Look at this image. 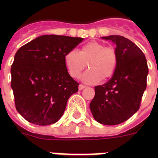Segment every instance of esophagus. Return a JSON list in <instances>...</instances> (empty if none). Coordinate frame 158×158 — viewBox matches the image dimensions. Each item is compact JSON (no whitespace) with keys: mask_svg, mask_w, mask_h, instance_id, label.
I'll return each instance as SVG.
<instances>
[{"mask_svg":"<svg viewBox=\"0 0 158 158\" xmlns=\"http://www.w3.org/2000/svg\"><path fill=\"white\" fill-rule=\"evenodd\" d=\"M85 88V86L84 85H79V90H82V89H84Z\"/></svg>","mask_w":158,"mask_h":158,"instance_id":"obj_1","label":"esophagus"}]
</instances>
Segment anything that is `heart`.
Instances as JSON below:
<instances>
[{"label":"heart","mask_w":158,"mask_h":158,"mask_svg":"<svg viewBox=\"0 0 158 158\" xmlns=\"http://www.w3.org/2000/svg\"><path fill=\"white\" fill-rule=\"evenodd\" d=\"M66 69L72 77L78 78L86 66L89 67L82 76V81L94 84L108 80L113 76L117 65V54L114 48L105 47L104 43L91 41L86 43L79 52L72 50L64 57Z\"/></svg>","instance_id":"b5f03b06"}]
</instances>
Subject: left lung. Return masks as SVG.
I'll list each match as a JSON object with an SVG mask.
<instances>
[{
  "mask_svg": "<svg viewBox=\"0 0 158 158\" xmlns=\"http://www.w3.org/2000/svg\"><path fill=\"white\" fill-rule=\"evenodd\" d=\"M102 39L116 44L117 65L108 81L95 87L90 110L97 122L112 126L125 122L139 109L149 69L144 54L133 42L120 35Z\"/></svg>",
  "mask_w": 158,
  "mask_h": 158,
  "instance_id": "8db88e82",
  "label": "left lung"
}]
</instances>
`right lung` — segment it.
<instances>
[{"label":"right lung","instance_id":"obj_1","mask_svg":"<svg viewBox=\"0 0 158 158\" xmlns=\"http://www.w3.org/2000/svg\"><path fill=\"white\" fill-rule=\"evenodd\" d=\"M83 38L46 35L22 46L11 67V87L18 112L39 126L56 123L69 96L78 91L64 62Z\"/></svg>","mask_w":158,"mask_h":158}]
</instances>
